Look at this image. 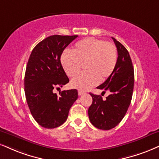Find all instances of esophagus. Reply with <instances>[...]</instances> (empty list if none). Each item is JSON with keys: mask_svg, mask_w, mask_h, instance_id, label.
Returning a JSON list of instances; mask_svg holds the SVG:
<instances>
[{"mask_svg": "<svg viewBox=\"0 0 159 159\" xmlns=\"http://www.w3.org/2000/svg\"><path fill=\"white\" fill-rule=\"evenodd\" d=\"M84 93H85V91H81V90H79V91H78V94H79V96L83 95V94H84Z\"/></svg>", "mask_w": 159, "mask_h": 159, "instance_id": "1", "label": "esophagus"}]
</instances>
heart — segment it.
Listing matches in <instances>:
<instances>
[{"instance_id":"b5f03b06","label":"heart","mask_w":159,"mask_h":159,"mask_svg":"<svg viewBox=\"0 0 159 159\" xmlns=\"http://www.w3.org/2000/svg\"><path fill=\"white\" fill-rule=\"evenodd\" d=\"M117 59L116 48L112 43L88 38L76 43L72 52L66 51L62 53L60 61L70 77L77 75L85 64L86 71L72 80L70 85L74 89L88 90L112 75Z\"/></svg>"}]
</instances>
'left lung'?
<instances>
[{
    "instance_id": "1",
    "label": "left lung",
    "mask_w": 159,
    "mask_h": 159,
    "mask_svg": "<svg viewBox=\"0 0 159 159\" xmlns=\"http://www.w3.org/2000/svg\"><path fill=\"white\" fill-rule=\"evenodd\" d=\"M118 52L115 70L98 89L107 91L110 95L102 99L100 95L90 93L93 102L88 113L91 124L101 130H111L119 125L126 114L132 99L134 86V70L128 51L112 38Z\"/></svg>"
}]
</instances>
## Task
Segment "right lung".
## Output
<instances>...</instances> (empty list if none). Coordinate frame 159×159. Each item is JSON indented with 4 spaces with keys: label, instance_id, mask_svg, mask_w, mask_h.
<instances>
[{
    "label": "right lung",
    "instance_id": "add662e5",
    "mask_svg": "<svg viewBox=\"0 0 159 159\" xmlns=\"http://www.w3.org/2000/svg\"><path fill=\"white\" fill-rule=\"evenodd\" d=\"M77 35H52L37 45L29 57L25 69L24 91L32 116L40 126L55 128L63 124L78 98L77 90L53 92L69 82L60 57L65 48Z\"/></svg>",
    "mask_w": 159,
    "mask_h": 159
}]
</instances>
